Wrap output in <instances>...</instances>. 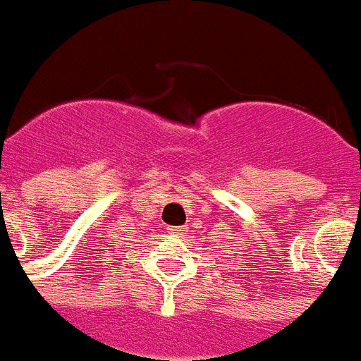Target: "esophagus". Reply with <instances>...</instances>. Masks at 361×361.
I'll return each instance as SVG.
<instances>
[{
  "label": "esophagus",
  "instance_id": "esophagus-1",
  "mask_svg": "<svg viewBox=\"0 0 361 361\" xmlns=\"http://www.w3.org/2000/svg\"><path fill=\"white\" fill-rule=\"evenodd\" d=\"M187 227L180 226V227H169V233H172V235H181V233L185 231Z\"/></svg>",
  "mask_w": 361,
  "mask_h": 361
}]
</instances>
